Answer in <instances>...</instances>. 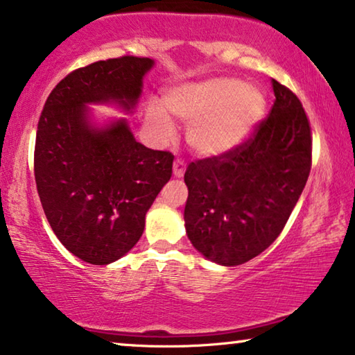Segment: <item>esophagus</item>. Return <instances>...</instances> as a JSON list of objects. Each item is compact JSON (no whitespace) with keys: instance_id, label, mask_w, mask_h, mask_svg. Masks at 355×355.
<instances>
[{"instance_id":"obj_1","label":"esophagus","mask_w":355,"mask_h":355,"mask_svg":"<svg viewBox=\"0 0 355 355\" xmlns=\"http://www.w3.org/2000/svg\"><path fill=\"white\" fill-rule=\"evenodd\" d=\"M184 171H187V164L182 159H177L173 162V175L182 178L184 175Z\"/></svg>"}]
</instances>
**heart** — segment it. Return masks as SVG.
<instances>
[{"mask_svg":"<svg viewBox=\"0 0 355 355\" xmlns=\"http://www.w3.org/2000/svg\"><path fill=\"white\" fill-rule=\"evenodd\" d=\"M162 105L173 119L189 124L188 144L202 156H218L241 145L266 110L264 95L236 78H211L168 89ZM148 125L171 139L173 125L161 108L146 111Z\"/></svg>","mask_w":355,"mask_h":355,"instance_id":"1","label":"heart"}]
</instances>
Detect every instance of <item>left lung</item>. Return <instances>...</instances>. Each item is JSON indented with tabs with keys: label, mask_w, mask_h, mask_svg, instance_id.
Listing matches in <instances>:
<instances>
[{
	"label": "left lung",
	"mask_w": 355,
	"mask_h": 355,
	"mask_svg": "<svg viewBox=\"0 0 355 355\" xmlns=\"http://www.w3.org/2000/svg\"><path fill=\"white\" fill-rule=\"evenodd\" d=\"M272 89V108L250 139L184 172L188 239L223 266L252 260L277 239L311 172L313 139L303 105L276 79Z\"/></svg>",
	"instance_id": "left-lung-1"
}]
</instances>
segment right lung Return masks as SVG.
I'll list each match as a JSON object with an SVG mask.
<instances>
[{
	"label": "right lung",
	"mask_w": 355,
	"mask_h": 355,
	"mask_svg": "<svg viewBox=\"0 0 355 355\" xmlns=\"http://www.w3.org/2000/svg\"><path fill=\"white\" fill-rule=\"evenodd\" d=\"M155 60L124 55L67 75L47 97L35 144V180L46 218L79 260L108 264L144 234L145 215L172 177L173 155L134 139L125 119L103 127L87 103L132 113Z\"/></svg>",
	"instance_id": "add662e5"
}]
</instances>
